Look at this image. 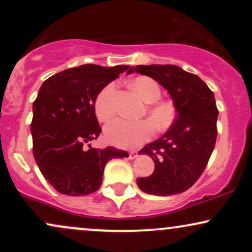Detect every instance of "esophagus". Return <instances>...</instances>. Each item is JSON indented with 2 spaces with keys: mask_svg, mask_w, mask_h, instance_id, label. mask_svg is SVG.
Returning a JSON list of instances; mask_svg holds the SVG:
<instances>
[{
  "mask_svg": "<svg viewBox=\"0 0 252 252\" xmlns=\"http://www.w3.org/2000/svg\"><path fill=\"white\" fill-rule=\"evenodd\" d=\"M138 156V153L137 150H131V152L129 153V158H131V160H134V158H136Z\"/></svg>",
  "mask_w": 252,
  "mask_h": 252,
  "instance_id": "obj_1",
  "label": "esophagus"
}]
</instances>
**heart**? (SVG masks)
I'll use <instances>...</instances> for the list:
<instances>
[{"instance_id": "heart-1", "label": "heart", "mask_w": 252, "mask_h": 252, "mask_svg": "<svg viewBox=\"0 0 252 252\" xmlns=\"http://www.w3.org/2000/svg\"><path fill=\"white\" fill-rule=\"evenodd\" d=\"M130 86L144 102L155 103L160 99L161 90L155 80L148 77H137L130 82ZM115 84H108L98 94L94 102V111L100 121H106L114 114L112 98ZM149 117L158 130L167 129L175 118V108L170 102L154 104L149 109ZM154 134V126L149 121H128L115 118L104 128V136L108 142L121 147L132 148L148 141Z\"/></svg>"}]
</instances>
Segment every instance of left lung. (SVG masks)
Here are the masks:
<instances>
[{"label":"left lung","instance_id":"left-lung-1","mask_svg":"<svg viewBox=\"0 0 252 252\" xmlns=\"http://www.w3.org/2000/svg\"><path fill=\"white\" fill-rule=\"evenodd\" d=\"M132 72L153 78L166 89L176 111L166 134L138 153L152 158L155 169L148 178H138L137 186L153 195L179 194L198 180L215 148V94L198 76L175 65H137Z\"/></svg>","mask_w":252,"mask_h":252}]
</instances>
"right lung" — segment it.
Returning <instances> with one entry per match:
<instances>
[{"mask_svg":"<svg viewBox=\"0 0 252 252\" xmlns=\"http://www.w3.org/2000/svg\"><path fill=\"white\" fill-rule=\"evenodd\" d=\"M126 71L131 67L88 63L54 74L40 88L31 124L33 154L43 178L62 194L96 192L108 161L129 156L114 147L85 148L102 131L94 112L98 94Z\"/></svg>","mask_w":252,"mask_h":252,"instance_id":"right-lung-1","label":"right lung"}]
</instances>
